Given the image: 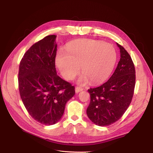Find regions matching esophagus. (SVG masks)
<instances>
[{
  "label": "esophagus",
  "instance_id": "34e87169",
  "mask_svg": "<svg viewBox=\"0 0 153 153\" xmlns=\"http://www.w3.org/2000/svg\"><path fill=\"white\" fill-rule=\"evenodd\" d=\"M82 91H83L82 88H81V87H76V89H75V91H76V93H78L79 92H81Z\"/></svg>",
  "mask_w": 153,
  "mask_h": 153
}]
</instances>
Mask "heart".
<instances>
[{
    "label": "heart",
    "instance_id": "obj_1",
    "mask_svg": "<svg viewBox=\"0 0 153 153\" xmlns=\"http://www.w3.org/2000/svg\"><path fill=\"white\" fill-rule=\"evenodd\" d=\"M115 48L109 43L91 39H81L69 44L66 51L60 50L56 63L62 76L68 80L74 79L81 65L83 74L78 83L85 85L90 81L99 84L111 74L117 62Z\"/></svg>",
    "mask_w": 153,
    "mask_h": 153
}]
</instances>
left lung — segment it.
Wrapping results in <instances>:
<instances>
[{"instance_id":"left-lung-1","label":"left lung","mask_w":153,"mask_h":153,"mask_svg":"<svg viewBox=\"0 0 153 153\" xmlns=\"http://www.w3.org/2000/svg\"><path fill=\"white\" fill-rule=\"evenodd\" d=\"M120 59L108 81L88 92L91 102L87 115L95 125L108 126L121 118L131 103L135 86V68L130 55L117 43Z\"/></svg>"}]
</instances>
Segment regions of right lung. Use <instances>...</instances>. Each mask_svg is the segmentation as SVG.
I'll return each mask as SVG.
<instances>
[{
  "label": "right lung",
  "instance_id": "add662e5",
  "mask_svg": "<svg viewBox=\"0 0 153 153\" xmlns=\"http://www.w3.org/2000/svg\"><path fill=\"white\" fill-rule=\"evenodd\" d=\"M54 35L32 45L23 55L19 71L20 97L28 114L38 122L54 125L62 117L75 87L56 73L57 44Z\"/></svg>",
  "mask_w": 153,
  "mask_h": 153
}]
</instances>
